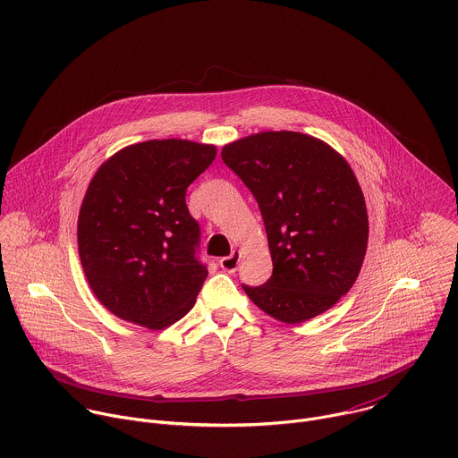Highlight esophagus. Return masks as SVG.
Segmentation results:
<instances>
[{
  "mask_svg": "<svg viewBox=\"0 0 458 458\" xmlns=\"http://www.w3.org/2000/svg\"><path fill=\"white\" fill-rule=\"evenodd\" d=\"M219 265L225 272H235L237 267H239V251H232L228 257H223L219 259Z\"/></svg>",
  "mask_w": 458,
  "mask_h": 458,
  "instance_id": "obj_1",
  "label": "esophagus"
}]
</instances>
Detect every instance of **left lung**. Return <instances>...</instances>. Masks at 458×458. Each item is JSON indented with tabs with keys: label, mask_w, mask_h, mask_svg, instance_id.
<instances>
[{
	"label": "left lung",
	"mask_w": 458,
	"mask_h": 458,
	"mask_svg": "<svg viewBox=\"0 0 458 458\" xmlns=\"http://www.w3.org/2000/svg\"><path fill=\"white\" fill-rule=\"evenodd\" d=\"M263 216L272 277L242 284L277 320L295 324L332 308L353 286L368 246V214L350 165L301 132H260L223 148Z\"/></svg>",
	"instance_id": "left-lung-1"
}]
</instances>
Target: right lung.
Wrapping results in <instances>:
<instances>
[{"label": "right lung", "mask_w": 458, "mask_h": 458, "mask_svg": "<svg viewBox=\"0 0 458 458\" xmlns=\"http://www.w3.org/2000/svg\"><path fill=\"white\" fill-rule=\"evenodd\" d=\"M216 154L212 145L152 140L123 148L96 172L78 246L92 292L114 315L163 330L195 304L208 270L186 188Z\"/></svg>", "instance_id": "obj_1"}]
</instances>
